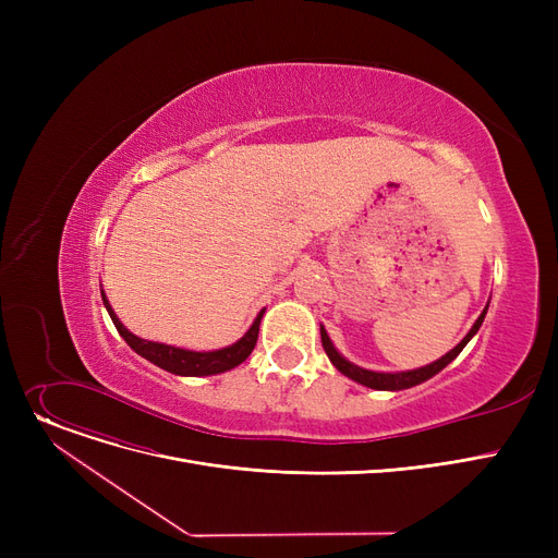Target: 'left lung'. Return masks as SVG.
<instances>
[{"mask_svg": "<svg viewBox=\"0 0 558 558\" xmlns=\"http://www.w3.org/2000/svg\"><path fill=\"white\" fill-rule=\"evenodd\" d=\"M486 312H488V305L484 307V312L480 314V318L475 320L473 328L468 330V335L450 350V353H446L444 357H438L436 362H432V364H427V366L414 368V371L379 373V371H368V368H362V366H357V364H353V362H348V360L339 353V350L335 348V343H332V339L328 337V332H326L324 326H320V341H324V350H326V355L330 357V362H332V364L337 366V371L343 373L345 377L355 379V383H360V385H364V387H368V389H375V391H402V389H412V387L425 383V379L434 377L436 373H441L452 360H457V355L465 348V343L471 341V339L477 335V330L482 328Z\"/></svg>", "mask_w": 558, "mask_h": 558, "instance_id": "8db88e82", "label": "left lung"}]
</instances>
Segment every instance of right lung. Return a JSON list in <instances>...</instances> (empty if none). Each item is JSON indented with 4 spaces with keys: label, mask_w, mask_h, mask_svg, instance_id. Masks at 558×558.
Masks as SVG:
<instances>
[{
    "label": "right lung",
    "mask_w": 558,
    "mask_h": 558,
    "mask_svg": "<svg viewBox=\"0 0 558 558\" xmlns=\"http://www.w3.org/2000/svg\"><path fill=\"white\" fill-rule=\"evenodd\" d=\"M101 299H104V307L108 310L117 332H120V337L135 350L137 355H142L144 360H149L151 364L160 366L162 371H169L173 375H185V377L217 375V373H226L234 366H240L253 353V348L257 343L259 320H262V314H264V310H259V314L255 316V320L251 324V328L244 332V337L238 339L234 343H230V345H226V348H219V350H187V348H179V345L146 341V339L133 335L131 330L124 328L122 320L117 318V314L110 307L104 291H101Z\"/></svg>",
    "instance_id": "obj_1"
}]
</instances>
